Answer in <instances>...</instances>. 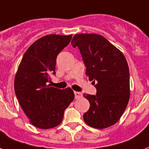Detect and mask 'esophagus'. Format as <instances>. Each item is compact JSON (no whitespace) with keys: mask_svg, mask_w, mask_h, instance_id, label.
<instances>
[{"mask_svg":"<svg viewBox=\"0 0 149 149\" xmlns=\"http://www.w3.org/2000/svg\"><path fill=\"white\" fill-rule=\"evenodd\" d=\"M74 95H75V99L76 100H78L79 98H81L83 96V94L80 92H74Z\"/></svg>","mask_w":149,"mask_h":149,"instance_id":"1","label":"esophagus"}]
</instances>
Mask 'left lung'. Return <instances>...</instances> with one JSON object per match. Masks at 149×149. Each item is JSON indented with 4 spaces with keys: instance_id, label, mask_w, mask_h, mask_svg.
<instances>
[{
    "instance_id": "8db88e82",
    "label": "left lung",
    "mask_w": 149,
    "mask_h": 149,
    "mask_svg": "<svg viewBox=\"0 0 149 149\" xmlns=\"http://www.w3.org/2000/svg\"><path fill=\"white\" fill-rule=\"evenodd\" d=\"M71 44L78 47L86 73L95 85V95H84L89 109L83 119L89 126L105 129L116 123L129 100V70L123 54L101 35L80 33Z\"/></svg>"
}]
</instances>
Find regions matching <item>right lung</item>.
I'll use <instances>...</instances> for the list:
<instances>
[{
  "label": "right lung",
  "mask_w": 149,
  "mask_h": 149,
  "mask_svg": "<svg viewBox=\"0 0 149 149\" xmlns=\"http://www.w3.org/2000/svg\"><path fill=\"white\" fill-rule=\"evenodd\" d=\"M72 35L50 34L37 40L26 49L14 80V91L33 125L42 129L60 125L64 111L74 100L70 88L60 89L48 84L55 75L57 55L68 45Z\"/></svg>",
  "instance_id": "1"
}]
</instances>
